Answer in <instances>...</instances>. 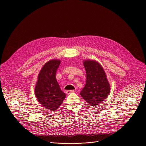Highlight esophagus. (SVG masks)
<instances>
[{"label":"esophagus","instance_id":"34e87169","mask_svg":"<svg viewBox=\"0 0 146 146\" xmlns=\"http://www.w3.org/2000/svg\"><path fill=\"white\" fill-rule=\"evenodd\" d=\"M74 92V90H68L66 91V94L67 95H69V94H70L71 93H73Z\"/></svg>","mask_w":146,"mask_h":146}]
</instances>
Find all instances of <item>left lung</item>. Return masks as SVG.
<instances>
[{
	"label": "left lung",
	"mask_w": 146,
	"mask_h": 146,
	"mask_svg": "<svg viewBox=\"0 0 146 146\" xmlns=\"http://www.w3.org/2000/svg\"><path fill=\"white\" fill-rule=\"evenodd\" d=\"M83 64L86 70L87 79L80 95L91 106H97L109 95L110 84L105 70L98 62L86 59Z\"/></svg>",
	"instance_id": "obj_1"
}]
</instances>
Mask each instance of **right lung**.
I'll return each mask as SVG.
<instances>
[{
  "mask_svg": "<svg viewBox=\"0 0 146 146\" xmlns=\"http://www.w3.org/2000/svg\"><path fill=\"white\" fill-rule=\"evenodd\" d=\"M60 63L59 59H51L40 70L35 87V95L41 106L51 111L59 108L66 98L56 79V72Z\"/></svg>",
  "mask_w": 146,
  "mask_h": 146,
  "instance_id": "obj_1",
  "label": "right lung"
}]
</instances>
